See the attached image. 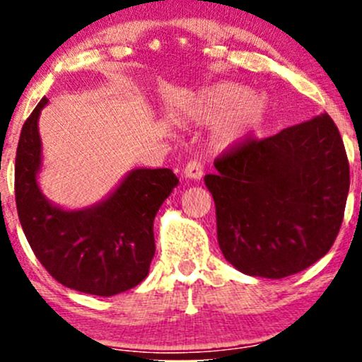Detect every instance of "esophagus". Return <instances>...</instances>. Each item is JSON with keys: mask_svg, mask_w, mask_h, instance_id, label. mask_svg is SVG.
I'll list each match as a JSON object with an SVG mask.
<instances>
[{"mask_svg": "<svg viewBox=\"0 0 362 362\" xmlns=\"http://www.w3.org/2000/svg\"><path fill=\"white\" fill-rule=\"evenodd\" d=\"M184 175H185V178H192V180H201L202 175H204V170H202L201 161L190 160L189 163L185 165Z\"/></svg>", "mask_w": 362, "mask_h": 362, "instance_id": "1", "label": "esophagus"}]
</instances>
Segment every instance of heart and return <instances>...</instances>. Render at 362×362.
Segmentation results:
<instances>
[{
    "instance_id": "1",
    "label": "heart",
    "mask_w": 362,
    "mask_h": 362,
    "mask_svg": "<svg viewBox=\"0 0 362 362\" xmlns=\"http://www.w3.org/2000/svg\"><path fill=\"white\" fill-rule=\"evenodd\" d=\"M267 98L262 93H247L238 83L223 81L187 100L184 115L197 124H216L213 143L231 148L250 138L264 122Z\"/></svg>"
}]
</instances>
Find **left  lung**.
I'll return each instance as SVG.
<instances>
[{
  "label": "left lung",
  "mask_w": 362,
  "mask_h": 362,
  "mask_svg": "<svg viewBox=\"0 0 362 362\" xmlns=\"http://www.w3.org/2000/svg\"><path fill=\"white\" fill-rule=\"evenodd\" d=\"M206 175L224 259L247 276L282 279L330 250L349 194L344 141L328 114L247 138Z\"/></svg>",
  "instance_id": "1"
}]
</instances>
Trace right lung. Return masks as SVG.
I'll use <instances>...</instances> for the list:
<instances>
[{"mask_svg": "<svg viewBox=\"0 0 362 362\" xmlns=\"http://www.w3.org/2000/svg\"><path fill=\"white\" fill-rule=\"evenodd\" d=\"M42 98L20 132L15 199L20 224L40 264L66 288L114 296L138 286L155 255L153 221L178 184L170 168H134L98 204L68 211L54 206L37 184L42 165L39 115Z\"/></svg>", "mask_w": 362, "mask_h": 362, "instance_id": "obj_1", "label": "right lung"}]
</instances>
